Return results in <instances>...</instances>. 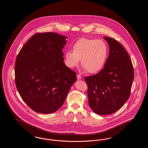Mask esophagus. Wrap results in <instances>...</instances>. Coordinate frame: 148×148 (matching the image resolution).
I'll return each instance as SVG.
<instances>
[{
	"label": "esophagus",
	"instance_id": "obj_1",
	"mask_svg": "<svg viewBox=\"0 0 148 148\" xmlns=\"http://www.w3.org/2000/svg\"><path fill=\"white\" fill-rule=\"evenodd\" d=\"M77 80H80L82 79V76L80 74H77Z\"/></svg>",
	"mask_w": 148,
	"mask_h": 148
}]
</instances>
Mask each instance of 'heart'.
<instances>
[{"mask_svg":"<svg viewBox=\"0 0 148 148\" xmlns=\"http://www.w3.org/2000/svg\"><path fill=\"white\" fill-rule=\"evenodd\" d=\"M108 53V46L103 40L83 37L74 43L73 51L65 52V64L73 68L78 66L81 60L83 68L89 73L95 74L104 66Z\"/></svg>","mask_w":148,"mask_h":148,"instance_id":"obj_1","label":"heart"}]
</instances>
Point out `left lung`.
Returning <instances> with one entry per match:
<instances>
[{"label": "left lung", "instance_id": "left-lung-1", "mask_svg": "<svg viewBox=\"0 0 148 148\" xmlns=\"http://www.w3.org/2000/svg\"><path fill=\"white\" fill-rule=\"evenodd\" d=\"M104 39L110 47L104 68L85 77L89 106L100 115L115 112L124 105L130 97L134 79L133 64L123 47L114 38Z\"/></svg>", "mask_w": 148, "mask_h": 148}]
</instances>
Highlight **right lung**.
Wrapping results in <instances>:
<instances>
[{
    "instance_id": "obj_1",
    "label": "right lung",
    "mask_w": 148,
    "mask_h": 148,
    "mask_svg": "<svg viewBox=\"0 0 148 148\" xmlns=\"http://www.w3.org/2000/svg\"><path fill=\"white\" fill-rule=\"evenodd\" d=\"M64 36L37 33L20 51L15 81L24 102L36 112L48 114L62 106L77 74L64 63Z\"/></svg>"
}]
</instances>
